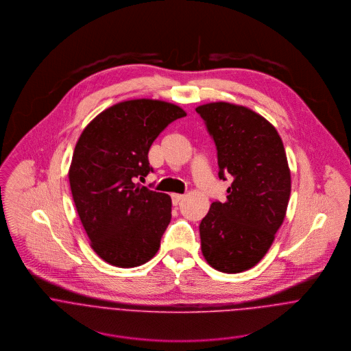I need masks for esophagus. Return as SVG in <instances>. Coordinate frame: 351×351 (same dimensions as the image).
<instances>
[{"instance_id": "34e87169", "label": "esophagus", "mask_w": 351, "mask_h": 351, "mask_svg": "<svg viewBox=\"0 0 351 351\" xmlns=\"http://www.w3.org/2000/svg\"><path fill=\"white\" fill-rule=\"evenodd\" d=\"M182 199H184L182 195H178V193H173V195H171V201H173L174 205H178L180 201L182 200Z\"/></svg>"}]
</instances>
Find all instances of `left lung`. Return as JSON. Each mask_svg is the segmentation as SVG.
I'll return each mask as SVG.
<instances>
[{"mask_svg": "<svg viewBox=\"0 0 351 351\" xmlns=\"http://www.w3.org/2000/svg\"><path fill=\"white\" fill-rule=\"evenodd\" d=\"M217 150L219 178L232 177L227 200L212 202L201 220V251L223 273L255 266L281 227L291 170L277 130L261 114L230 102L196 108Z\"/></svg>", "mask_w": 351, "mask_h": 351, "instance_id": "obj_1", "label": "left lung"}]
</instances>
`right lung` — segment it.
Masks as SVG:
<instances>
[{
    "label": "right lung",
    "mask_w": 351,
    "mask_h": 351,
    "mask_svg": "<svg viewBox=\"0 0 351 351\" xmlns=\"http://www.w3.org/2000/svg\"><path fill=\"white\" fill-rule=\"evenodd\" d=\"M184 116L182 108L166 101H123L101 112L82 131L69 181L90 246L105 262L136 267L159 249L171 219V199L138 181L152 171V142Z\"/></svg>",
    "instance_id": "right-lung-1"
}]
</instances>
